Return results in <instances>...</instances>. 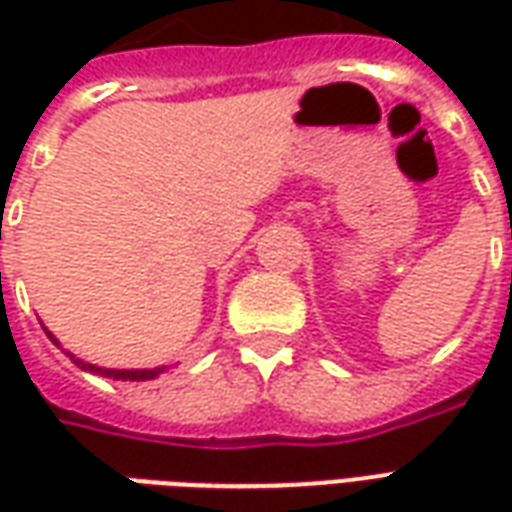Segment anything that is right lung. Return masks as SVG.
<instances>
[{
  "label": "right lung",
  "mask_w": 512,
  "mask_h": 512,
  "mask_svg": "<svg viewBox=\"0 0 512 512\" xmlns=\"http://www.w3.org/2000/svg\"><path fill=\"white\" fill-rule=\"evenodd\" d=\"M49 334V340L54 345H60L57 343V337L51 332ZM76 362V365L82 367V370H87V373H95V376H104V378H115V381H150V378H156L161 376L167 367H153V370H106V367H98V365H87V362H82V359H76L73 354H68Z\"/></svg>",
  "instance_id": "1"
}]
</instances>
